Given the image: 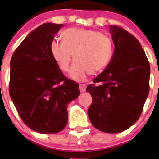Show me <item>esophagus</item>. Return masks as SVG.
<instances>
[{
    "mask_svg": "<svg viewBox=\"0 0 159 159\" xmlns=\"http://www.w3.org/2000/svg\"><path fill=\"white\" fill-rule=\"evenodd\" d=\"M86 84H80V90L81 92H85V90H86Z\"/></svg>",
    "mask_w": 159,
    "mask_h": 159,
    "instance_id": "34e87169",
    "label": "esophagus"
}]
</instances>
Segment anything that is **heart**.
Masks as SVG:
<instances>
[{
	"label": "heart",
	"instance_id": "1",
	"mask_svg": "<svg viewBox=\"0 0 159 159\" xmlns=\"http://www.w3.org/2000/svg\"><path fill=\"white\" fill-rule=\"evenodd\" d=\"M63 41L53 40L50 52L60 70L67 72L73 59L75 62L71 70V76L81 80L87 74H95L109 64L114 47L108 35L92 29H65L62 32Z\"/></svg>",
	"mask_w": 159,
	"mask_h": 159
}]
</instances>
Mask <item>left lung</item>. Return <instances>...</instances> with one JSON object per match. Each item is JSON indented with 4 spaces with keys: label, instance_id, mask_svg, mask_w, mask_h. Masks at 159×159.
<instances>
[{
    "label": "left lung",
    "instance_id": "1",
    "mask_svg": "<svg viewBox=\"0 0 159 159\" xmlns=\"http://www.w3.org/2000/svg\"><path fill=\"white\" fill-rule=\"evenodd\" d=\"M115 44L106 69L87 88L92 97L88 111L94 127L119 133L141 116L150 91V64L139 40L118 25H111Z\"/></svg>",
    "mask_w": 159,
    "mask_h": 159
}]
</instances>
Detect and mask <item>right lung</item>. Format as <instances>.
I'll use <instances>...</instances> for the list:
<instances>
[{
	"label": "right lung",
	"instance_id": "right-lung-1",
	"mask_svg": "<svg viewBox=\"0 0 159 159\" xmlns=\"http://www.w3.org/2000/svg\"><path fill=\"white\" fill-rule=\"evenodd\" d=\"M63 25L44 23L31 32L12 54L9 95L25 124L40 134L61 131L67 123V104L80 92L50 52Z\"/></svg>",
	"mask_w": 159,
	"mask_h": 159
}]
</instances>
